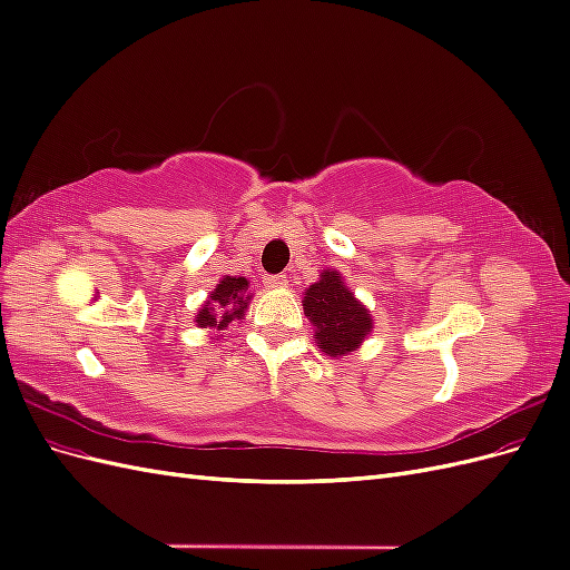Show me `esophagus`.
Instances as JSON below:
<instances>
[{
	"mask_svg": "<svg viewBox=\"0 0 570 570\" xmlns=\"http://www.w3.org/2000/svg\"><path fill=\"white\" fill-rule=\"evenodd\" d=\"M266 285H268V287H287L289 281H287V275H268Z\"/></svg>",
	"mask_w": 570,
	"mask_h": 570,
	"instance_id": "obj_1",
	"label": "esophagus"
}]
</instances>
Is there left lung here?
<instances>
[{"mask_svg":"<svg viewBox=\"0 0 570 570\" xmlns=\"http://www.w3.org/2000/svg\"><path fill=\"white\" fill-rule=\"evenodd\" d=\"M304 314L316 325L318 350L333 358L350 356L373 333V316L344 283L342 273L323 268L321 278L304 292Z\"/></svg>","mask_w":570,"mask_h":570,"instance_id":"1","label":"left lung"}]
</instances>
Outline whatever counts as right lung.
<instances>
[{"label": "right lung", "instance_id": "1", "mask_svg": "<svg viewBox=\"0 0 570 570\" xmlns=\"http://www.w3.org/2000/svg\"><path fill=\"white\" fill-rule=\"evenodd\" d=\"M249 281L245 275H223L218 285L209 292V297L199 306L195 316L197 327L218 333L214 340L223 337L220 333H228L233 325L245 321V314L252 302Z\"/></svg>", "mask_w": 570, "mask_h": 570}]
</instances>
